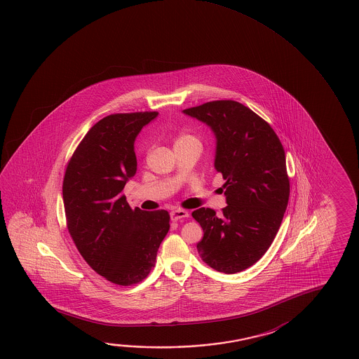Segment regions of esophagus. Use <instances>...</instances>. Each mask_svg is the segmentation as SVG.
I'll use <instances>...</instances> for the list:
<instances>
[{
	"label": "esophagus",
	"instance_id": "obj_1",
	"mask_svg": "<svg viewBox=\"0 0 359 359\" xmlns=\"http://www.w3.org/2000/svg\"><path fill=\"white\" fill-rule=\"evenodd\" d=\"M189 212L187 210H182V209H177V210H172L170 212V217L172 222H177V220H180V219H184V217H188Z\"/></svg>",
	"mask_w": 359,
	"mask_h": 359
}]
</instances>
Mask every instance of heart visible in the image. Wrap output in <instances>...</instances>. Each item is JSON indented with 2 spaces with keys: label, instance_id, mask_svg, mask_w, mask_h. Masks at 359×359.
<instances>
[{
  "label": "heart",
  "instance_id": "b5f03b06",
  "mask_svg": "<svg viewBox=\"0 0 359 359\" xmlns=\"http://www.w3.org/2000/svg\"><path fill=\"white\" fill-rule=\"evenodd\" d=\"M198 142L199 140L195 137L194 135H191V134H188V133H182L180 135H177V139H175V145L177 144H182V142Z\"/></svg>",
  "mask_w": 359,
  "mask_h": 359
}]
</instances>
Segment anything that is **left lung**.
<instances>
[{
  "mask_svg": "<svg viewBox=\"0 0 359 359\" xmlns=\"http://www.w3.org/2000/svg\"><path fill=\"white\" fill-rule=\"evenodd\" d=\"M184 114L217 136L215 169L228 204L220 215L210 208L191 212L204 230L196 248L210 268L234 274L255 264L280 228L290 193L284 147L271 125L238 101H209Z\"/></svg>",
  "mask_w": 359,
  "mask_h": 359,
  "instance_id": "left-lung-1",
  "label": "left lung"
}]
</instances>
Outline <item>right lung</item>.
<instances>
[{"label":"right lung","mask_w":359,"mask_h":359,"mask_svg":"<svg viewBox=\"0 0 359 359\" xmlns=\"http://www.w3.org/2000/svg\"><path fill=\"white\" fill-rule=\"evenodd\" d=\"M156 115L101 118L77 145L62 182L66 226L79 253L97 274L123 287L149 276L170 228L166 210L131 209L123 194L137 169L135 137Z\"/></svg>","instance_id":"right-lung-1"}]
</instances>
